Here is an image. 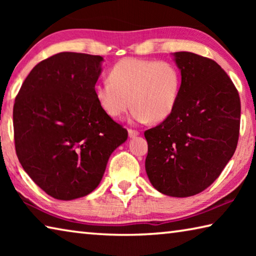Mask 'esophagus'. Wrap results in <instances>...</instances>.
<instances>
[{"mask_svg":"<svg viewBox=\"0 0 256 256\" xmlns=\"http://www.w3.org/2000/svg\"><path fill=\"white\" fill-rule=\"evenodd\" d=\"M138 131H136V130H132V128H130L128 130V136L130 138H136V136H138Z\"/></svg>","mask_w":256,"mask_h":256,"instance_id":"esophagus-1","label":"esophagus"}]
</instances>
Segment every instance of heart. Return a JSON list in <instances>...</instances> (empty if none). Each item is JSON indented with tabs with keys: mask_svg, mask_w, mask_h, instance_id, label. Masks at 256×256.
<instances>
[{
	"mask_svg": "<svg viewBox=\"0 0 256 256\" xmlns=\"http://www.w3.org/2000/svg\"><path fill=\"white\" fill-rule=\"evenodd\" d=\"M108 78L94 86V94L112 118H120L132 104V118L138 122H162L178 102L180 73L166 60L125 58L110 68Z\"/></svg>",
	"mask_w": 256,
	"mask_h": 256,
	"instance_id": "obj_1",
	"label": "heart"
}]
</instances>
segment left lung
<instances>
[{
	"mask_svg": "<svg viewBox=\"0 0 256 256\" xmlns=\"http://www.w3.org/2000/svg\"><path fill=\"white\" fill-rule=\"evenodd\" d=\"M172 55L182 76L178 102L170 118L144 132L146 172L160 193L186 198L209 188L235 152L240 99L214 60L190 52Z\"/></svg>",
	"mask_w": 256,
	"mask_h": 256,
	"instance_id": "obj_1",
	"label": "left lung"
}]
</instances>
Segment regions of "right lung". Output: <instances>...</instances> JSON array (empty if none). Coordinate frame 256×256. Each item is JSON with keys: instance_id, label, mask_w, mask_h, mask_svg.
Masks as SVG:
<instances>
[{"instance_id": "add662e5", "label": "right lung", "mask_w": 256, "mask_h": 256, "mask_svg": "<svg viewBox=\"0 0 256 256\" xmlns=\"http://www.w3.org/2000/svg\"><path fill=\"white\" fill-rule=\"evenodd\" d=\"M104 58L63 52L26 78L14 106L16 152L24 172L48 196L74 200L97 188L108 159L128 131L94 94Z\"/></svg>"}]
</instances>
